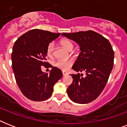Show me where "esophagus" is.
Listing matches in <instances>:
<instances>
[{"instance_id": "1", "label": "esophagus", "mask_w": 127, "mask_h": 127, "mask_svg": "<svg viewBox=\"0 0 127 127\" xmlns=\"http://www.w3.org/2000/svg\"><path fill=\"white\" fill-rule=\"evenodd\" d=\"M67 74H68L66 73V72H63V76H66Z\"/></svg>"}]
</instances>
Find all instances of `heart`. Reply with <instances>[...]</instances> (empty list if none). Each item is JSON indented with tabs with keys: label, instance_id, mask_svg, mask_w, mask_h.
<instances>
[{
	"label": "heart",
	"instance_id": "1",
	"mask_svg": "<svg viewBox=\"0 0 127 127\" xmlns=\"http://www.w3.org/2000/svg\"><path fill=\"white\" fill-rule=\"evenodd\" d=\"M60 44L63 47L65 48L68 51H71L73 49V43L71 41L67 39H63L60 41ZM54 52V43H50L47 45V55L48 57H51L53 55ZM73 64V61L72 60H68V61H64V60H59L55 63V66L57 68L61 69L63 71H66L70 68Z\"/></svg>",
	"mask_w": 127,
	"mask_h": 127
}]
</instances>
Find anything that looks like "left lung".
I'll use <instances>...</instances> for the list:
<instances>
[{"label": "left lung", "mask_w": 127, "mask_h": 127, "mask_svg": "<svg viewBox=\"0 0 127 127\" xmlns=\"http://www.w3.org/2000/svg\"><path fill=\"white\" fill-rule=\"evenodd\" d=\"M62 35L76 41L80 47V53L72 66L83 74H71L73 81L67 88L68 97L78 103L95 100L102 92L108 81L114 64V51L106 38L92 30L63 33Z\"/></svg>", "instance_id": "left-lung-1"}]
</instances>
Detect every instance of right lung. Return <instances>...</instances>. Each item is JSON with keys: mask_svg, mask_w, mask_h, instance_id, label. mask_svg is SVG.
Instances as JSON below:
<instances>
[{"mask_svg": "<svg viewBox=\"0 0 127 127\" xmlns=\"http://www.w3.org/2000/svg\"><path fill=\"white\" fill-rule=\"evenodd\" d=\"M61 34L34 29L15 41L11 55L15 79L22 93L30 100L41 101L49 98L55 84L63 76L59 68L46 62L47 45ZM42 65L52 68L49 74L41 71Z\"/></svg>", "mask_w": 127, "mask_h": 127, "instance_id": "add662e5", "label": "right lung"}]
</instances>
